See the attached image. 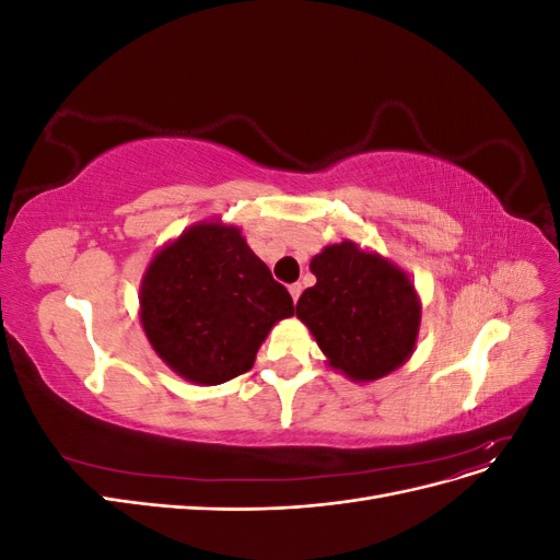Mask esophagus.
<instances>
[{"label": "esophagus", "instance_id": "1", "mask_svg": "<svg viewBox=\"0 0 560 560\" xmlns=\"http://www.w3.org/2000/svg\"><path fill=\"white\" fill-rule=\"evenodd\" d=\"M290 294H292V301L296 303V301H299V296H301V284H299V282L290 284Z\"/></svg>", "mask_w": 560, "mask_h": 560}]
</instances>
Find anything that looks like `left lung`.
I'll use <instances>...</instances> for the list:
<instances>
[{
  "label": "left lung",
  "mask_w": 560,
  "mask_h": 560,
  "mask_svg": "<svg viewBox=\"0 0 560 560\" xmlns=\"http://www.w3.org/2000/svg\"><path fill=\"white\" fill-rule=\"evenodd\" d=\"M311 270L317 282L301 294L296 317L336 371L366 383L411 358L420 299L399 266L343 241L315 254Z\"/></svg>",
  "instance_id": "1"
}]
</instances>
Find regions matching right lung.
<instances>
[{
  "instance_id": "right-lung-1",
  "label": "right lung",
  "mask_w": 560,
  "mask_h": 560,
  "mask_svg": "<svg viewBox=\"0 0 560 560\" xmlns=\"http://www.w3.org/2000/svg\"><path fill=\"white\" fill-rule=\"evenodd\" d=\"M290 315V292L249 249L241 229L222 222L186 229L151 259L140 287V319L151 348L196 385L245 374L268 331Z\"/></svg>"
}]
</instances>
